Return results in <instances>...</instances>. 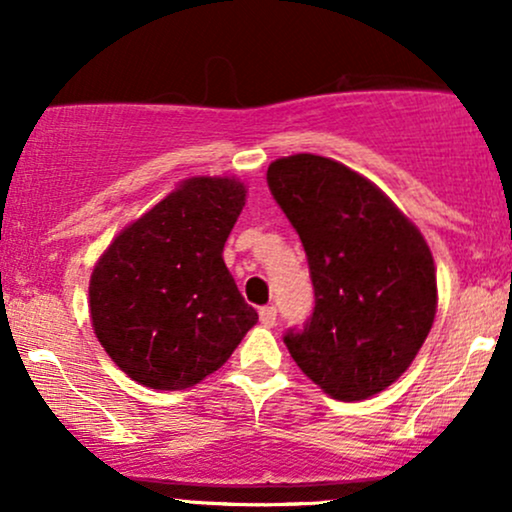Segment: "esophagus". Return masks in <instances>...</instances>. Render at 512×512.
<instances>
[{
  "instance_id": "1",
  "label": "esophagus",
  "mask_w": 512,
  "mask_h": 512,
  "mask_svg": "<svg viewBox=\"0 0 512 512\" xmlns=\"http://www.w3.org/2000/svg\"><path fill=\"white\" fill-rule=\"evenodd\" d=\"M260 322L264 327H274V322H276L274 305H264V308H260Z\"/></svg>"
}]
</instances>
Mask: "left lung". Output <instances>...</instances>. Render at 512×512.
Returning <instances> with one entry per match:
<instances>
[{"label":"left lung","mask_w":512,"mask_h":512,"mask_svg":"<svg viewBox=\"0 0 512 512\" xmlns=\"http://www.w3.org/2000/svg\"><path fill=\"white\" fill-rule=\"evenodd\" d=\"M301 238L315 308L284 344L298 368L342 402L390 387L419 354L436 317V264L424 236L373 182L315 154L267 170Z\"/></svg>","instance_id":"obj_1"}]
</instances>
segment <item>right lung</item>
<instances>
[{"label":"right lung","mask_w":512,"mask_h":512,"mask_svg":"<svg viewBox=\"0 0 512 512\" xmlns=\"http://www.w3.org/2000/svg\"><path fill=\"white\" fill-rule=\"evenodd\" d=\"M245 207L236 178L180 182L129 223L88 284L93 332L132 380L185 390L219 370L257 322L223 262Z\"/></svg>","instance_id":"right-lung-1"}]
</instances>
